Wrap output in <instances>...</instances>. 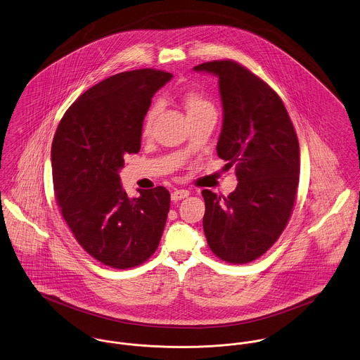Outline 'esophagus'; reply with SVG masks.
I'll use <instances>...</instances> for the list:
<instances>
[{"instance_id": "esophagus-1", "label": "esophagus", "mask_w": 360, "mask_h": 360, "mask_svg": "<svg viewBox=\"0 0 360 360\" xmlns=\"http://www.w3.org/2000/svg\"><path fill=\"white\" fill-rule=\"evenodd\" d=\"M188 195H190V191H187V190H174V191L172 193V201H173V202H177V201H180V200L187 198Z\"/></svg>"}]
</instances>
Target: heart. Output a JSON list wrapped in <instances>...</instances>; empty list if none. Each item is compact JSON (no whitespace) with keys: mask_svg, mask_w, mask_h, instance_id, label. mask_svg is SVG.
Instances as JSON below:
<instances>
[{"mask_svg":"<svg viewBox=\"0 0 360 360\" xmlns=\"http://www.w3.org/2000/svg\"><path fill=\"white\" fill-rule=\"evenodd\" d=\"M186 109H187V113H188V115H194V113L202 112V110H206V109H213V106H212V103H209L207 100H205L204 97H201L200 94L190 93V94L186 96ZM156 110H158V105H153V106L150 108V110L147 112V115H146V120H144V131H146V133H147V131L151 129V126H153Z\"/></svg>","mask_w":360,"mask_h":360,"instance_id":"1","label":"heart"}]
</instances>
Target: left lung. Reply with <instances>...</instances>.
Instances as JSON below:
<instances>
[{
	"label": "left lung",
	"instance_id": "1",
	"mask_svg": "<svg viewBox=\"0 0 360 360\" xmlns=\"http://www.w3.org/2000/svg\"><path fill=\"white\" fill-rule=\"evenodd\" d=\"M214 75L223 106L216 151L236 165L227 198L204 190V231L212 252L229 263L262 257L285 229L300 181V144L280 97L247 68L212 60L194 68Z\"/></svg>",
	"mask_w": 360,
	"mask_h": 360
}]
</instances>
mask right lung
Returning a JSON list of instances; mask_svg holds the SVG:
<instances>
[{"instance_id":"obj_1","label":"right lung","mask_w":360,"mask_h":360,"mask_svg":"<svg viewBox=\"0 0 360 360\" xmlns=\"http://www.w3.org/2000/svg\"><path fill=\"white\" fill-rule=\"evenodd\" d=\"M172 73H117L83 93L66 110L51 147L52 180L62 216L77 243L115 269L141 264L156 251L169 191L159 186L130 198L119 172L141 147L143 122Z\"/></svg>"}]
</instances>
